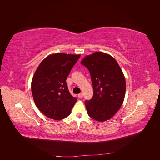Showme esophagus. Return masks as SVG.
Masks as SVG:
<instances>
[{
  "instance_id": "esophagus-1",
  "label": "esophagus",
  "mask_w": 160,
  "mask_h": 160,
  "mask_svg": "<svg viewBox=\"0 0 160 160\" xmlns=\"http://www.w3.org/2000/svg\"><path fill=\"white\" fill-rule=\"evenodd\" d=\"M82 97H83V93H81L78 94V98H82Z\"/></svg>"
}]
</instances>
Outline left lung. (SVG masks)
<instances>
[{"mask_svg": "<svg viewBox=\"0 0 160 160\" xmlns=\"http://www.w3.org/2000/svg\"><path fill=\"white\" fill-rule=\"evenodd\" d=\"M81 63L90 72L93 96L85 101L90 117L98 122L113 118L123 103L126 84L118 62L107 53L95 52L86 55Z\"/></svg>", "mask_w": 160, "mask_h": 160, "instance_id": "8db88e82", "label": "left lung"}]
</instances>
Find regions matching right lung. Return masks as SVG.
I'll use <instances>...</instances> for the list:
<instances>
[{
	"label": "right lung",
	"instance_id": "1",
	"mask_svg": "<svg viewBox=\"0 0 160 160\" xmlns=\"http://www.w3.org/2000/svg\"><path fill=\"white\" fill-rule=\"evenodd\" d=\"M80 54L52 53L43 59L32 77L31 91L38 109L47 118L63 119L77 101L68 89L66 79Z\"/></svg>",
	"mask_w": 160,
	"mask_h": 160
}]
</instances>
